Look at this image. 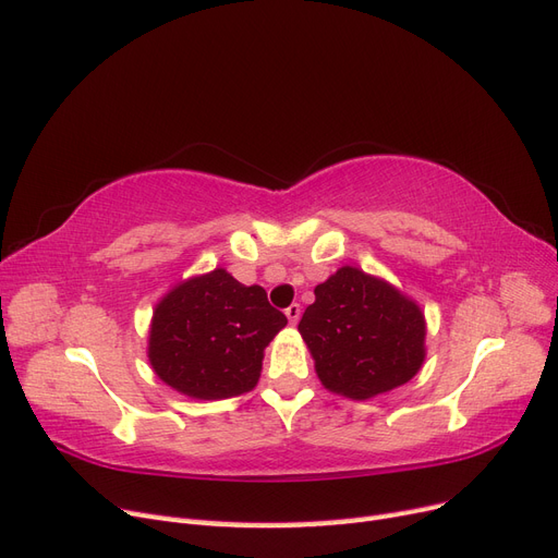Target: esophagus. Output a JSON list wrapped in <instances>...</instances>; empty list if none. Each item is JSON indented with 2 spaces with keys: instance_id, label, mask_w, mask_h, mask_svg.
I'll use <instances>...</instances> for the list:
<instances>
[{
  "instance_id": "esophagus-1",
  "label": "esophagus",
  "mask_w": 558,
  "mask_h": 558,
  "mask_svg": "<svg viewBox=\"0 0 558 558\" xmlns=\"http://www.w3.org/2000/svg\"><path fill=\"white\" fill-rule=\"evenodd\" d=\"M300 305H298V302H293V305L291 307H286V316H289V320H291V326H295L298 324V320H300Z\"/></svg>"
}]
</instances>
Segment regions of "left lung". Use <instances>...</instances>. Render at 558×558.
Returning a JSON list of instances; mask_svg holds the SVG:
<instances>
[{
    "label": "left lung",
    "instance_id": "8db88e82",
    "mask_svg": "<svg viewBox=\"0 0 558 558\" xmlns=\"http://www.w3.org/2000/svg\"><path fill=\"white\" fill-rule=\"evenodd\" d=\"M298 330L328 391L365 400L410 381L426 349V320L412 300L356 267L314 289Z\"/></svg>",
    "mask_w": 558,
    "mask_h": 558
}]
</instances>
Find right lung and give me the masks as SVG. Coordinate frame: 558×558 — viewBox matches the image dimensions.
<instances>
[{
  "label": "right lung",
  "mask_w": 558,
  "mask_h": 558,
  "mask_svg": "<svg viewBox=\"0 0 558 558\" xmlns=\"http://www.w3.org/2000/svg\"><path fill=\"white\" fill-rule=\"evenodd\" d=\"M289 324L260 286H244L226 269L183 281L154 312L148 361L156 375L199 400L251 391L263 349Z\"/></svg>",
  "instance_id": "obj_1"
}]
</instances>
